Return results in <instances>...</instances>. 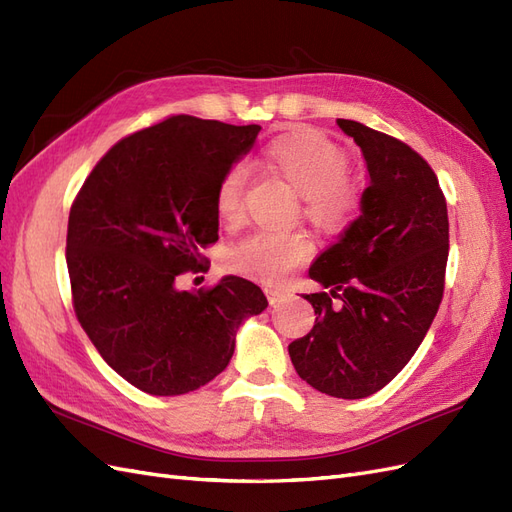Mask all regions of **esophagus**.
Segmentation results:
<instances>
[{"mask_svg":"<svg viewBox=\"0 0 512 512\" xmlns=\"http://www.w3.org/2000/svg\"><path fill=\"white\" fill-rule=\"evenodd\" d=\"M266 296H268V302L270 304H279V302H283L289 294L285 289H274V287H266Z\"/></svg>","mask_w":512,"mask_h":512,"instance_id":"esophagus-1","label":"esophagus"}]
</instances>
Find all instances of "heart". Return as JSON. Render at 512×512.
Masks as SVG:
<instances>
[{
    "label": "heart",
    "mask_w": 512,
    "mask_h": 512,
    "mask_svg": "<svg viewBox=\"0 0 512 512\" xmlns=\"http://www.w3.org/2000/svg\"><path fill=\"white\" fill-rule=\"evenodd\" d=\"M264 160L296 188L304 201V214L326 231H337L358 210L360 188L347 173V156L337 143L313 128L291 130L272 139ZM246 169L233 165L216 186L214 206L221 221H238ZM313 242L304 231L259 229L240 240L227 255L233 272L266 283H279L311 255Z\"/></svg>",
    "instance_id": "b5f03b06"
}]
</instances>
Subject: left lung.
<instances>
[{"instance_id": "8db88e82", "label": "left lung", "mask_w": 512, "mask_h": 512, "mask_svg": "<svg viewBox=\"0 0 512 512\" xmlns=\"http://www.w3.org/2000/svg\"><path fill=\"white\" fill-rule=\"evenodd\" d=\"M337 124L360 148L369 184L360 216L309 270L326 291L304 296L315 326L289 343V358L315 390L364 399L410 362L440 309L448 210L433 169L410 145L354 120Z\"/></svg>"}]
</instances>
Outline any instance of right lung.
Returning a JSON list of instances; mask_svg holds the SVG:
<instances>
[{"label":"right lung","mask_w":512,"mask_h":512,"mask_svg":"<svg viewBox=\"0 0 512 512\" xmlns=\"http://www.w3.org/2000/svg\"><path fill=\"white\" fill-rule=\"evenodd\" d=\"M259 130L175 115L115 143L70 208L75 313L102 360L154 397L223 373L240 326L268 306L242 276L227 274L208 291L175 285L218 240L216 186Z\"/></svg>","instance_id":"add662e5"}]
</instances>
